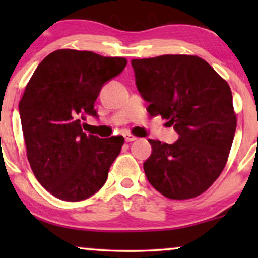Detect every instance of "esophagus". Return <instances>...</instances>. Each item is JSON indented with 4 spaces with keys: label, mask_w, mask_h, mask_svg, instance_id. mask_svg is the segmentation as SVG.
<instances>
[{
    "label": "esophagus",
    "mask_w": 258,
    "mask_h": 258,
    "mask_svg": "<svg viewBox=\"0 0 258 258\" xmlns=\"http://www.w3.org/2000/svg\"><path fill=\"white\" fill-rule=\"evenodd\" d=\"M123 137H125L126 142H133V141H136V139H137V137L131 135V133H125V135H123Z\"/></svg>",
    "instance_id": "1"
}]
</instances>
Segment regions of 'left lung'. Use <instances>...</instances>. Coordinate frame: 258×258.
<instances>
[{
	"mask_svg": "<svg viewBox=\"0 0 258 258\" xmlns=\"http://www.w3.org/2000/svg\"><path fill=\"white\" fill-rule=\"evenodd\" d=\"M136 85L150 116L173 126V144H152L144 172L159 193L173 200L203 194L228 161L236 128L229 85L198 55L166 54L132 59Z\"/></svg>",
	"mask_w": 258,
	"mask_h": 258,
	"instance_id": "1",
	"label": "left lung"
}]
</instances>
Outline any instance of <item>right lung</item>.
<instances>
[{
	"label": "right lung",
	"mask_w": 258,
	"mask_h": 258,
	"mask_svg": "<svg viewBox=\"0 0 258 258\" xmlns=\"http://www.w3.org/2000/svg\"><path fill=\"white\" fill-rule=\"evenodd\" d=\"M127 59L90 51L58 49L47 55L19 102L26 156L41 185L65 201L90 198L104 185L123 146L122 136L99 138L82 131L103 85Z\"/></svg>",
	"instance_id": "obj_1"
}]
</instances>
